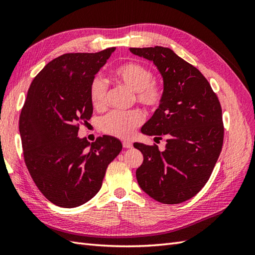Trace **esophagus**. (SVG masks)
Masks as SVG:
<instances>
[{
	"instance_id": "1",
	"label": "esophagus",
	"mask_w": 255,
	"mask_h": 255,
	"mask_svg": "<svg viewBox=\"0 0 255 255\" xmlns=\"http://www.w3.org/2000/svg\"><path fill=\"white\" fill-rule=\"evenodd\" d=\"M123 145H124V148L129 149V148L132 147V143H131L130 141H128V140H124V141H123Z\"/></svg>"
}]
</instances>
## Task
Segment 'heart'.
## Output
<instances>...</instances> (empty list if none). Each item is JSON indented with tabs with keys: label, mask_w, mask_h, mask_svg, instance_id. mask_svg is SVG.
<instances>
[{
	"label": "heart",
	"mask_w": 255,
	"mask_h": 255,
	"mask_svg": "<svg viewBox=\"0 0 255 255\" xmlns=\"http://www.w3.org/2000/svg\"><path fill=\"white\" fill-rule=\"evenodd\" d=\"M113 75L118 83L131 90L140 104L155 110L164 99V89L152 81L151 70L137 62L119 64L113 70ZM90 99L96 110H104L107 102V84L101 77H95L90 85ZM143 122L139 111L112 112L102 119L101 128L107 134L126 139L131 137L134 129Z\"/></svg>",
	"instance_id": "b5f03b06"
}]
</instances>
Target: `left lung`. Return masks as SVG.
<instances>
[{"instance_id":"8db88e82","label":"left lung","mask_w":255,"mask_h":255,"mask_svg":"<svg viewBox=\"0 0 255 255\" xmlns=\"http://www.w3.org/2000/svg\"><path fill=\"white\" fill-rule=\"evenodd\" d=\"M152 61L163 79L164 99L141 132L166 139L165 150L134 142L143 162L136 171L139 186L162 204H180L207 183L224 143L223 112L217 95L198 69L170 48H130Z\"/></svg>"}]
</instances>
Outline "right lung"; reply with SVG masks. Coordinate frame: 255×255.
Returning <instances> with one entry per match:
<instances>
[{
  "instance_id": "add662e5",
  "label": "right lung",
  "mask_w": 255,
  "mask_h": 255,
  "mask_svg": "<svg viewBox=\"0 0 255 255\" xmlns=\"http://www.w3.org/2000/svg\"><path fill=\"white\" fill-rule=\"evenodd\" d=\"M116 48L66 53L36 75L19 116L24 160L36 186L64 208L89 202L101 189L108 164L123 149L118 139L79 138V123L93 114L90 85Z\"/></svg>"
}]
</instances>
